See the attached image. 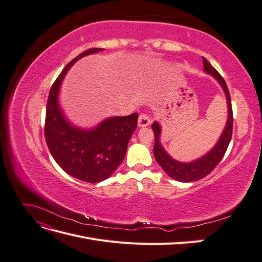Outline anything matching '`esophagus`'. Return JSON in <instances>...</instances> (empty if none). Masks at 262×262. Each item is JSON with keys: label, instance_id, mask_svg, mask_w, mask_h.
I'll use <instances>...</instances> for the list:
<instances>
[{"label": "esophagus", "instance_id": "obj_1", "mask_svg": "<svg viewBox=\"0 0 262 262\" xmlns=\"http://www.w3.org/2000/svg\"><path fill=\"white\" fill-rule=\"evenodd\" d=\"M150 121H152V120H150L149 116H148L147 114L143 113V114H141V115L139 116L138 125H139V126H147V125L150 124Z\"/></svg>", "mask_w": 262, "mask_h": 262}]
</instances>
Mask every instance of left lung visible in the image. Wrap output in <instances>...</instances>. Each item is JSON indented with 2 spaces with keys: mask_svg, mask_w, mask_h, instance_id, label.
Masks as SVG:
<instances>
[{
  "mask_svg": "<svg viewBox=\"0 0 262 262\" xmlns=\"http://www.w3.org/2000/svg\"><path fill=\"white\" fill-rule=\"evenodd\" d=\"M202 59H203L204 71L205 72H208L209 74H212L216 78L219 83L222 85V87H223V90L226 94V98H227L228 120L225 126V130L223 134L221 136V139L219 140L217 144L214 146L207 155L200 158V160L194 161L192 163H188V164L180 163L172 160V158L165 152V149L161 145L160 124L157 122H154L152 124V129L154 131V138H155L153 152H154L156 162L162 166V168L166 171V173H167L170 178L178 181H182V182L195 181L201 178H204L205 176H208L209 173L216 167L217 164L221 162L224 154L226 153V149L228 147L229 142H231L232 134H233V122H234L233 108H232L231 95H229L226 82L217 71L210 64L207 59L205 58H202Z\"/></svg>",
  "mask_w": 262,
  "mask_h": 262,
  "instance_id": "1",
  "label": "left lung"
}]
</instances>
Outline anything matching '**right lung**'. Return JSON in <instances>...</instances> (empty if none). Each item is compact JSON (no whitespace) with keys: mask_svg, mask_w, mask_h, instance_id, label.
Instances as JSON below:
<instances>
[{"mask_svg":"<svg viewBox=\"0 0 262 262\" xmlns=\"http://www.w3.org/2000/svg\"><path fill=\"white\" fill-rule=\"evenodd\" d=\"M91 48L66 66L52 84L46 108L45 138L54 161L69 175L91 184L110 177L125 156L126 147L138 125L139 115L109 118L92 131L71 125L58 106L61 81L68 70L84 55L100 51Z\"/></svg>","mask_w":262,"mask_h":262,"instance_id":"right-lung-1","label":"right lung"}]
</instances>
